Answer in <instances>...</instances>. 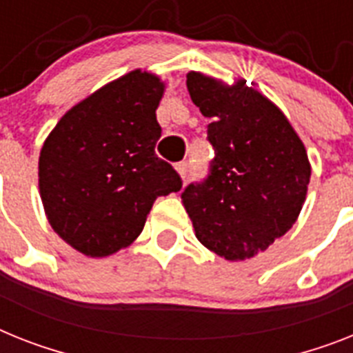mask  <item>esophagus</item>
Masks as SVG:
<instances>
[{
	"instance_id": "34e87169",
	"label": "esophagus",
	"mask_w": 353,
	"mask_h": 353,
	"mask_svg": "<svg viewBox=\"0 0 353 353\" xmlns=\"http://www.w3.org/2000/svg\"><path fill=\"white\" fill-rule=\"evenodd\" d=\"M177 172H179V176L183 177V179H188V176H190V163L188 161H181V163H177L176 165Z\"/></svg>"
}]
</instances>
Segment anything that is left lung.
Listing matches in <instances>:
<instances>
[{
  "label": "left lung",
  "mask_w": 353,
  "mask_h": 353,
  "mask_svg": "<svg viewBox=\"0 0 353 353\" xmlns=\"http://www.w3.org/2000/svg\"><path fill=\"white\" fill-rule=\"evenodd\" d=\"M192 102L212 121L208 176L181 194L195 236L228 260L251 259L285 235L305 203L310 165L283 112L263 94L188 73Z\"/></svg>",
  "instance_id": "obj_1"
}]
</instances>
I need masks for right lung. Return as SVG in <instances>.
I'll return each instance as SVG.
<instances>
[{
	"instance_id": "right-lung-1",
	"label": "right lung",
	"mask_w": 353,
	"mask_h": 353,
	"mask_svg": "<svg viewBox=\"0 0 353 353\" xmlns=\"http://www.w3.org/2000/svg\"><path fill=\"white\" fill-rule=\"evenodd\" d=\"M163 82L131 71L77 103L39 156V190L62 241L108 256L140 235L154 201L179 192L181 176L154 150Z\"/></svg>"
}]
</instances>
